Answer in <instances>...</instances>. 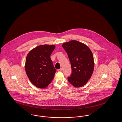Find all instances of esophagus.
<instances>
[{
	"instance_id": "obj_1",
	"label": "esophagus",
	"mask_w": 122,
	"mask_h": 122,
	"mask_svg": "<svg viewBox=\"0 0 122 122\" xmlns=\"http://www.w3.org/2000/svg\"><path fill=\"white\" fill-rule=\"evenodd\" d=\"M58 72H61V71H62V68H60L59 69H58Z\"/></svg>"
}]
</instances>
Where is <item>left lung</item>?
<instances>
[{"label": "left lung", "mask_w": 122, "mask_h": 122, "mask_svg": "<svg viewBox=\"0 0 122 122\" xmlns=\"http://www.w3.org/2000/svg\"><path fill=\"white\" fill-rule=\"evenodd\" d=\"M62 47L67 53L72 69L68 81L75 87L85 85L91 78L94 68L91 50L86 44L74 40L64 43Z\"/></svg>", "instance_id": "obj_1"}]
</instances>
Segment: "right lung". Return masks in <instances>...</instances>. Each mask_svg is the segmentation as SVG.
<instances>
[{
	"label": "right lung",
	"instance_id": "obj_1",
	"mask_svg": "<svg viewBox=\"0 0 122 122\" xmlns=\"http://www.w3.org/2000/svg\"><path fill=\"white\" fill-rule=\"evenodd\" d=\"M55 45H41L29 52L25 65L26 74L34 85L44 88L49 85L56 72L50 56Z\"/></svg>",
	"mask_w": 122,
	"mask_h": 122
}]
</instances>
